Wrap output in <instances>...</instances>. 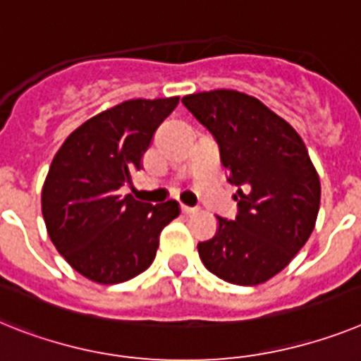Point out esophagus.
<instances>
[{
	"label": "esophagus",
	"instance_id": "34e87169",
	"mask_svg": "<svg viewBox=\"0 0 361 361\" xmlns=\"http://www.w3.org/2000/svg\"><path fill=\"white\" fill-rule=\"evenodd\" d=\"M196 211H198V209H196V207H189V205H181V213H183V214H192V213H196Z\"/></svg>",
	"mask_w": 361,
	"mask_h": 361
}]
</instances>
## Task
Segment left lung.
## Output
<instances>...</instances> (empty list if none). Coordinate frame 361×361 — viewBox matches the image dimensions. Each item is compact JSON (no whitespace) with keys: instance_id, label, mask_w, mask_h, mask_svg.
Segmentation results:
<instances>
[{"instance_id":"obj_1","label":"left lung","mask_w":361,"mask_h":361,"mask_svg":"<svg viewBox=\"0 0 361 361\" xmlns=\"http://www.w3.org/2000/svg\"><path fill=\"white\" fill-rule=\"evenodd\" d=\"M187 110L213 134L238 214L216 216L198 244L205 268L226 283L255 286L290 264L319 211L321 183L301 135L266 104L235 90L185 95Z\"/></svg>"}]
</instances>
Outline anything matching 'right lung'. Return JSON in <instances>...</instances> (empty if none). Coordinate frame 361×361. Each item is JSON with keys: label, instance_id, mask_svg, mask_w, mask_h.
I'll return each instance as SVG.
<instances>
[{"label": "right lung", "instance_id": "add662e5", "mask_svg": "<svg viewBox=\"0 0 361 361\" xmlns=\"http://www.w3.org/2000/svg\"><path fill=\"white\" fill-rule=\"evenodd\" d=\"M178 102H121L80 124L54 154L42 189L45 227L68 264L93 283H124L145 271L163 227L180 214L174 200L152 205L119 195Z\"/></svg>", "mask_w": 361, "mask_h": 361}]
</instances>
